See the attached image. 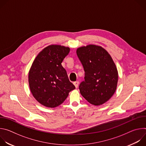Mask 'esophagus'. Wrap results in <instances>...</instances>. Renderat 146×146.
<instances>
[{"instance_id": "esophagus-1", "label": "esophagus", "mask_w": 146, "mask_h": 146, "mask_svg": "<svg viewBox=\"0 0 146 146\" xmlns=\"http://www.w3.org/2000/svg\"><path fill=\"white\" fill-rule=\"evenodd\" d=\"M73 84H74V86H75V87L77 88L78 87V84H79V82L78 81H75V82H73Z\"/></svg>"}]
</instances>
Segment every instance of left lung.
Here are the masks:
<instances>
[{
    "instance_id": "8db88e82",
    "label": "left lung",
    "mask_w": 146,
    "mask_h": 146,
    "mask_svg": "<svg viewBox=\"0 0 146 146\" xmlns=\"http://www.w3.org/2000/svg\"><path fill=\"white\" fill-rule=\"evenodd\" d=\"M76 53L85 72L84 81L79 86L80 94L92 105H102L113 96L117 87L118 73L114 62L100 46L80 47Z\"/></svg>"
}]
</instances>
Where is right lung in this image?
I'll return each mask as SVG.
<instances>
[{"mask_svg": "<svg viewBox=\"0 0 146 146\" xmlns=\"http://www.w3.org/2000/svg\"><path fill=\"white\" fill-rule=\"evenodd\" d=\"M70 48L61 45H50L36 56L28 73L31 92L43 106L56 108L63 103L75 86L69 80L66 70L62 66Z\"/></svg>", "mask_w": 146, "mask_h": 146, "instance_id": "obj_1", "label": "right lung"}]
</instances>
